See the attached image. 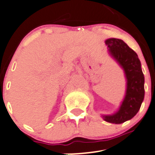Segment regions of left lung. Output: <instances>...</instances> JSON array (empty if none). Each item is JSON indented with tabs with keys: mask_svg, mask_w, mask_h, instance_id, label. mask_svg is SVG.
Listing matches in <instances>:
<instances>
[{
	"mask_svg": "<svg viewBox=\"0 0 155 155\" xmlns=\"http://www.w3.org/2000/svg\"><path fill=\"white\" fill-rule=\"evenodd\" d=\"M110 55L123 68L127 79L126 95L118 111L111 115H103L104 120L119 124L133 118L140 108L145 96V78L141 62L134 50L124 41L109 38L105 41Z\"/></svg>",
	"mask_w": 155,
	"mask_h": 155,
	"instance_id": "8db88e82",
	"label": "left lung"
}]
</instances>
